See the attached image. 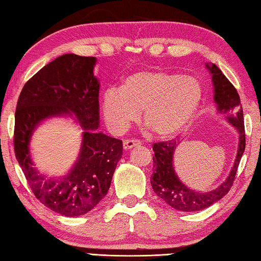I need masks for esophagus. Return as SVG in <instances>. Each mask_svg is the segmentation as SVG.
<instances>
[{"label":"esophagus","mask_w":261,"mask_h":261,"mask_svg":"<svg viewBox=\"0 0 261 261\" xmlns=\"http://www.w3.org/2000/svg\"><path fill=\"white\" fill-rule=\"evenodd\" d=\"M139 145H140V141L137 140V139H125L123 141V148L125 150L131 149V148H134L136 146H139Z\"/></svg>","instance_id":"obj_1"}]
</instances>
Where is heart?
I'll return each instance as SVG.
<instances>
[{
	"instance_id": "heart-1",
	"label": "heart",
	"mask_w": 261,
	"mask_h": 261,
	"mask_svg": "<svg viewBox=\"0 0 261 261\" xmlns=\"http://www.w3.org/2000/svg\"><path fill=\"white\" fill-rule=\"evenodd\" d=\"M203 98V87L193 75L165 70L131 73L120 88L105 91L101 112L107 126L122 134L138 120L158 138H172L191 123Z\"/></svg>"
}]
</instances>
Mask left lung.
<instances>
[{"mask_svg":"<svg viewBox=\"0 0 261 261\" xmlns=\"http://www.w3.org/2000/svg\"><path fill=\"white\" fill-rule=\"evenodd\" d=\"M207 69L212 73L214 100L217 105V112L219 114H223L228 123L236 126L239 132L238 154L231 173L221 186L215 190L198 192L183 185L173 167V155L178 142L176 144L175 140H170L152 145L155 156L152 157L154 172L150 177L151 187L162 200L180 212L202 211L227 195L229 189L233 186L240 161L246 148L243 110L236 87L229 83V80L218 69V66L214 63L207 64Z\"/></svg>","mask_w":261,"mask_h":261,"instance_id":"1","label":"left lung"}]
</instances>
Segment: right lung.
Here are the masks:
<instances>
[{"mask_svg": "<svg viewBox=\"0 0 261 261\" xmlns=\"http://www.w3.org/2000/svg\"><path fill=\"white\" fill-rule=\"evenodd\" d=\"M96 58L64 54L32 76L15 109L14 154L38 200L61 215L90 212L109 191L122 157V140L97 131L99 126V83L94 75ZM73 113L84 129L79 161L58 180L45 179L33 167L29 141L40 121Z\"/></svg>", "mask_w": 261, "mask_h": 261, "instance_id": "right-lung-1", "label": "right lung"}]
</instances>
